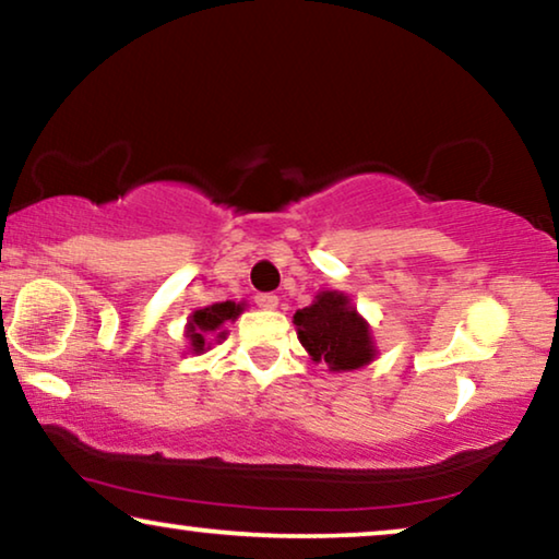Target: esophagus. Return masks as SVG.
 <instances>
[{
  "mask_svg": "<svg viewBox=\"0 0 559 559\" xmlns=\"http://www.w3.org/2000/svg\"><path fill=\"white\" fill-rule=\"evenodd\" d=\"M255 304H258V309L271 311V309H276V306H278V296L276 294H258Z\"/></svg>",
  "mask_w": 559,
  "mask_h": 559,
  "instance_id": "esophagus-1",
  "label": "esophagus"
}]
</instances>
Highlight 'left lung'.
I'll use <instances>...</instances> for the list:
<instances>
[{"mask_svg": "<svg viewBox=\"0 0 559 559\" xmlns=\"http://www.w3.org/2000/svg\"><path fill=\"white\" fill-rule=\"evenodd\" d=\"M294 324L311 359H324L332 372H352L377 355L369 324L342 290H321L311 306L294 313Z\"/></svg>", "mask_w": 559, "mask_h": 559, "instance_id": "left-lung-1", "label": "left lung"}]
</instances>
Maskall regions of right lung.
<instances>
[{
	"instance_id": "right-lung-1",
	"label": "right lung",
	"mask_w": 559,
	"mask_h": 559,
	"mask_svg": "<svg viewBox=\"0 0 559 559\" xmlns=\"http://www.w3.org/2000/svg\"><path fill=\"white\" fill-rule=\"evenodd\" d=\"M242 309H246L242 304L223 301L194 311L190 321H187V340H190V349L194 355H202L204 349H210L212 336H215V342L225 340V321L238 319Z\"/></svg>"
}]
</instances>
